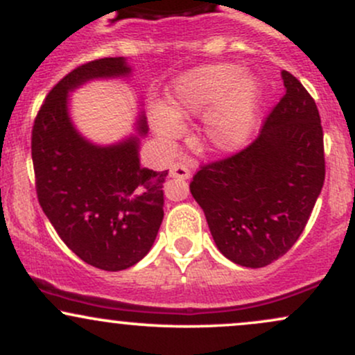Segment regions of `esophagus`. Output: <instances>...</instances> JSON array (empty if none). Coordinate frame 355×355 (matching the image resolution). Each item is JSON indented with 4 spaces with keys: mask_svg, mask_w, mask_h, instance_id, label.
<instances>
[{
    "mask_svg": "<svg viewBox=\"0 0 355 355\" xmlns=\"http://www.w3.org/2000/svg\"><path fill=\"white\" fill-rule=\"evenodd\" d=\"M190 177V170L183 164H173L170 166V178H178V180H187Z\"/></svg>",
    "mask_w": 355,
    "mask_h": 355,
    "instance_id": "34e87169",
    "label": "esophagus"
}]
</instances>
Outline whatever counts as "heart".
Segmentation results:
<instances>
[{"mask_svg":"<svg viewBox=\"0 0 355 355\" xmlns=\"http://www.w3.org/2000/svg\"><path fill=\"white\" fill-rule=\"evenodd\" d=\"M260 101L262 87L255 76L243 75L239 64H209L173 81L164 112L153 113L152 125L162 140L173 141L182 121L205 116V145L220 153L237 152L254 132Z\"/></svg>","mask_w":355,"mask_h":355,"instance_id":"heart-1","label":"heart"}]
</instances>
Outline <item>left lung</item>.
Returning a JSON list of instances; mask_svg holds the SVG:
<instances>
[{
	"instance_id": "obj_1",
	"label": "left lung",
	"mask_w": 355,
	"mask_h": 355,
	"mask_svg": "<svg viewBox=\"0 0 355 355\" xmlns=\"http://www.w3.org/2000/svg\"><path fill=\"white\" fill-rule=\"evenodd\" d=\"M285 95L245 150L203 166L190 191L215 245L242 267L287 254L311 217L325 178L319 110L299 80L280 73Z\"/></svg>"
}]
</instances>
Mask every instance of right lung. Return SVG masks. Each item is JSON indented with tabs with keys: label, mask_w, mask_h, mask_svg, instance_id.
Listing matches in <instances>:
<instances>
[{
	"label": "right lung",
	"mask_w": 355,
	"mask_h": 355,
	"mask_svg": "<svg viewBox=\"0 0 355 355\" xmlns=\"http://www.w3.org/2000/svg\"><path fill=\"white\" fill-rule=\"evenodd\" d=\"M123 56L101 58L68 73L48 93L33 125V158L40 205L60 239L83 262L118 272L152 248L164 220L162 183L168 172L140 164L148 133L140 101L137 133L110 145L88 140L70 113V95L95 80H128Z\"/></svg>",
	"instance_id": "obj_1"
}]
</instances>
